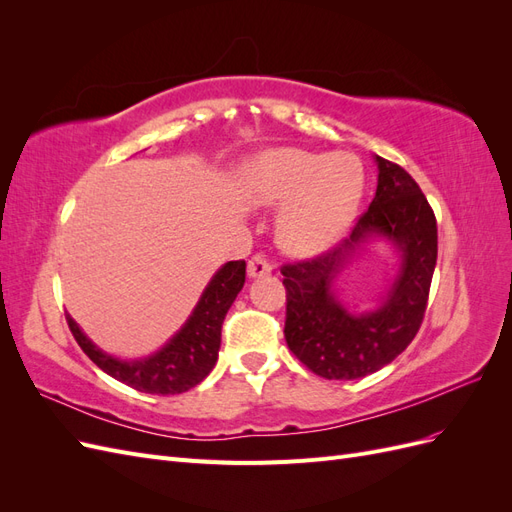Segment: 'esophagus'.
I'll return each mask as SVG.
<instances>
[{
  "label": "esophagus",
  "mask_w": 512,
  "mask_h": 512,
  "mask_svg": "<svg viewBox=\"0 0 512 512\" xmlns=\"http://www.w3.org/2000/svg\"><path fill=\"white\" fill-rule=\"evenodd\" d=\"M269 273H271V262L262 254L252 256L250 262H247V275H250V277H262V275H269Z\"/></svg>",
  "instance_id": "esophagus-1"
}]
</instances>
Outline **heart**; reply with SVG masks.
I'll list each match as a JSON object with an SVG mask.
<instances>
[{
  "label": "heart",
  "instance_id": "obj_1",
  "mask_svg": "<svg viewBox=\"0 0 512 512\" xmlns=\"http://www.w3.org/2000/svg\"><path fill=\"white\" fill-rule=\"evenodd\" d=\"M250 181L258 203H287L280 237L294 252L320 250L342 235L363 196V168L346 153L269 151L256 160Z\"/></svg>",
  "mask_w": 512,
  "mask_h": 512
}]
</instances>
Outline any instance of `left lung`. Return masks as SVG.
I'll use <instances>...</instances> for the list:
<instances>
[{
	"instance_id": "8db88e82",
	"label": "left lung",
	"mask_w": 512,
	"mask_h": 512,
	"mask_svg": "<svg viewBox=\"0 0 512 512\" xmlns=\"http://www.w3.org/2000/svg\"><path fill=\"white\" fill-rule=\"evenodd\" d=\"M374 160L376 196L350 237L327 254L282 267L286 344L309 371L327 380L365 378L410 346L421 329L438 260L436 215L418 183L399 164ZM371 236L398 247L400 273L376 310L350 315L332 294V280Z\"/></svg>"
}]
</instances>
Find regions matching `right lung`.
I'll use <instances>...</instances> for the list:
<instances>
[{
    "label": "right lung",
    "instance_id": "obj_1",
    "mask_svg": "<svg viewBox=\"0 0 512 512\" xmlns=\"http://www.w3.org/2000/svg\"><path fill=\"white\" fill-rule=\"evenodd\" d=\"M245 284V260H230L211 277L203 297L196 303L192 316L181 331L156 354L138 361H121L102 352L79 329V324L66 316L68 327L83 352L108 376L149 395H177L194 389L203 382L218 361L222 342V322L232 301Z\"/></svg>",
    "mask_w": 512,
    "mask_h": 512
}]
</instances>
